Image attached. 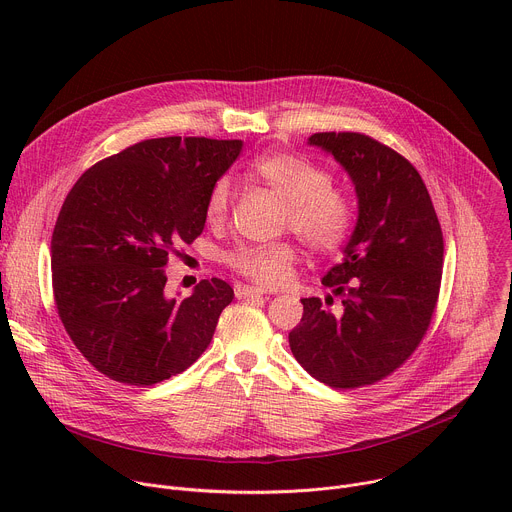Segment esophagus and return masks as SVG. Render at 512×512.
<instances>
[{"mask_svg": "<svg viewBox=\"0 0 512 512\" xmlns=\"http://www.w3.org/2000/svg\"><path fill=\"white\" fill-rule=\"evenodd\" d=\"M235 296L239 300H251V298H263L265 291L259 287H251V285H237Z\"/></svg>", "mask_w": 512, "mask_h": 512, "instance_id": "esophagus-1", "label": "esophagus"}]
</instances>
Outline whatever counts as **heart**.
Returning a JSON list of instances; mask_svg holds the SVG:
<instances>
[{
  "instance_id": "b5f03b06",
  "label": "heart",
  "mask_w": 512,
  "mask_h": 512,
  "mask_svg": "<svg viewBox=\"0 0 512 512\" xmlns=\"http://www.w3.org/2000/svg\"><path fill=\"white\" fill-rule=\"evenodd\" d=\"M251 176L287 200L285 227L316 253H336L350 239L356 225V202L332 186V174L310 158L277 152L263 156L251 168ZM231 208V188L227 180H218L206 200V218L221 225ZM296 251L289 243L239 245L227 255V263L243 277L273 287L289 277Z\"/></svg>"
}]
</instances>
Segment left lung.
Here are the masks:
<instances>
[{"instance_id":"1","label":"left lung","mask_w":512,"mask_h":512,"mask_svg":"<svg viewBox=\"0 0 512 512\" xmlns=\"http://www.w3.org/2000/svg\"><path fill=\"white\" fill-rule=\"evenodd\" d=\"M350 176L358 218L342 263L322 283L340 304L304 298L289 332L296 360L334 389L373 385L413 354L440 296L444 235L419 172L385 143L352 131L308 139Z\"/></svg>"}]
</instances>
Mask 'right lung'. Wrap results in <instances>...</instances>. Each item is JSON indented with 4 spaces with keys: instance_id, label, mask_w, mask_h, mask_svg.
Segmentation results:
<instances>
[{
    "instance_id": "obj_1",
    "label": "right lung",
    "mask_w": 512,
    "mask_h": 512,
    "mask_svg": "<svg viewBox=\"0 0 512 512\" xmlns=\"http://www.w3.org/2000/svg\"><path fill=\"white\" fill-rule=\"evenodd\" d=\"M241 150V139H145L68 192L50 243L54 302L70 340L105 377L150 387L210 344L233 287L212 277L170 298L164 267L202 233L208 194Z\"/></svg>"
}]
</instances>
